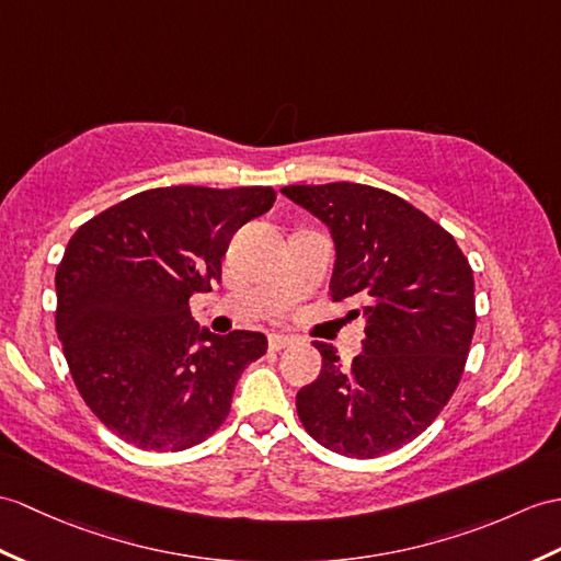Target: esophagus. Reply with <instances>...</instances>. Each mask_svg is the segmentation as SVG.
<instances>
[{
	"instance_id": "34e87169",
	"label": "esophagus",
	"mask_w": 561,
	"mask_h": 561,
	"mask_svg": "<svg viewBox=\"0 0 561 561\" xmlns=\"http://www.w3.org/2000/svg\"><path fill=\"white\" fill-rule=\"evenodd\" d=\"M267 344H270L272 351H282V348H286V346H291L294 340H291V336H286V334H270Z\"/></svg>"
}]
</instances>
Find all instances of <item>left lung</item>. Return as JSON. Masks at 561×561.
Instances as JSON below:
<instances>
[{"label": "left lung", "mask_w": 561, "mask_h": 561, "mask_svg": "<svg viewBox=\"0 0 561 561\" xmlns=\"http://www.w3.org/2000/svg\"><path fill=\"white\" fill-rule=\"evenodd\" d=\"M330 229L334 301L354 298L366 340L351 366L316 342L322 370L296 394L312 439L375 459L419 437L447 407L476 332L473 270L449 231L394 193L363 184L284 186Z\"/></svg>", "instance_id": "left-lung-1"}]
</instances>
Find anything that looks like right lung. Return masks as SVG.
<instances>
[{"instance_id":"1","label":"right lung","mask_w":561,"mask_h":561,"mask_svg":"<svg viewBox=\"0 0 561 561\" xmlns=\"http://www.w3.org/2000/svg\"><path fill=\"white\" fill-rule=\"evenodd\" d=\"M275 203L267 186H167L131 195L78 229L57 267V334L83 401L146 451H184L225 423L263 332L213 334L188 298L221 277L245 221Z\"/></svg>"}]
</instances>
